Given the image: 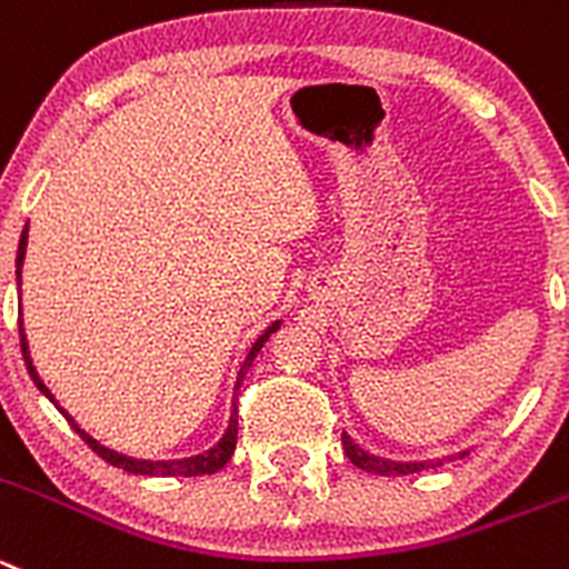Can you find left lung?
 Returning a JSON list of instances; mask_svg holds the SVG:
<instances>
[{
  "label": "left lung",
  "mask_w": 569,
  "mask_h": 569,
  "mask_svg": "<svg viewBox=\"0 0 569 569\" xmlns=\"http://www.w3.org/2000/svg\"><path fill=\"white\" fill-rule=\"evenodd\" d=\"M342 446H345V455L353 466L359 469L370 471V475H381V477H398V475H412V471H421V469H435V466H443V460H418V463H398V460H387V458H376V455L365 452L362 446L357 440L350 438L348 432H342ZM466 452H460L463 458ZM452 460V458H449Z\"/></svg>",
  "instance_id": "obj_1"
}]
</instances>
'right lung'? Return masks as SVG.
Returning a JSON list of instances; mask_svg holds the SVG:
<instances>
[{
	"label": "right lung",
	"mask_w": 569,
	"mask_h": 569,
	"mask_svg": "<svg viewBox=\"0 0 569 569\" xmlns=\"http://www.w3.org/2000/svg\"><path fill=\"white\" fill-rule=\"evenodd\" d=\"M24 249H28V227L21 230V238H19V252H16V278L21 274V263H24ZM280 328V320L272 322V326L267 328V331L260 333L258 342L249 348L247 353V362L241 365V370H238V379H236V392L241 390V381H243V373H247L249 368H252V359L258 357V350L267 345V339L272 337L274 331ZM19 337H21V357H24V365H28V373L30 379L36 381V387H39L41 392H44L47 398H50L52 405L58 407L56 396H52L50 390L44 387V381L39 379V373H36L33 368V359H30V350H28V339H24V328H21V320H19ZM61 410V407H58ZM61 416L67 418L69 423H72V429H76L78 435L83 438V443L92 449V452H98L100 458L106 460V463L117 466V469H123V471H131V475H146V477H201V475H216L219 469H224L227 463H230L232 452H236V440H238V407L236 401H232V412H230V427H227L224 438L219 440V443L212 446V449H207V452L196 455V458H182V460H137V458H126V455L120 452H111V449H106V446H100L98 440L92 438V435L83 432L81 427H78L72 418L67 416V410H61Z\"/></svg>",
	"instance_id": "1"
}]
</instances>
